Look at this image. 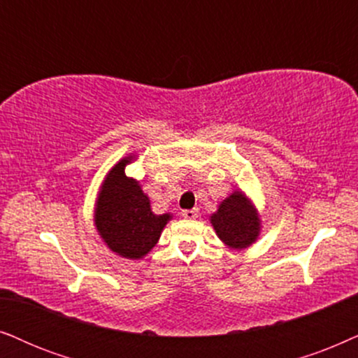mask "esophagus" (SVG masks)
Listing matches in <instances>:
<instances>
[{
  "label": "esophagus",
  "instance_id": "obj_1",
  "mask_svg": "<svg viewBox=\"0 0 358 358\" xmlns=\"http://www.w3.org/2000/svg\"><path fill=\"white\" fill-rule=\"evenodd\" d=\"M198 209H185V211L182 213V216L185 219H196L198 217Z\"/></svg>",
  "mask_w": 358,
  "mask_h": 358
}]
</instances>
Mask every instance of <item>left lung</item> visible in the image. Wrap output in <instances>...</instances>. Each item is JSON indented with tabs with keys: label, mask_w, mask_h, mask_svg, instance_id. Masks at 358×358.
<instances>
[{
	"label": "left lung",
	"mask_w": 358,
	"mask_h": 358,
	"mask_svg": "<svg viewBox=\"0 0 358 358\" xmlns=\"http://www.w3.org/2000/svg\"><path fill=\"white\" fill-rule=\"evenodd\" d=\"M209 222L222 244L232 250H244L255 244L262 232L259 209L242 189H234L224 198L209 216Z\"/></svg>",
	"instance_id": "obj_1"
}]
</instances>
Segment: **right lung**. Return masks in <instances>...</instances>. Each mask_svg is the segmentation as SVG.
<instances>
[{"mask_svg": "<svg viewBox=\"0 0 358 358\" xmlns=\"http://www.w3.org/2000/svg\"><path fill=\"white\" fill-rule=\"evenodd\" d=\"M127 154L116 162L99 185L94 201L93 224L99 239L114 254L141 260L154 249L173 214H155L150 199L137 178L126 175V166L137 160Z\"/></svg>", "mask_w": 358, "mask_h": 358, "instance_id": "add662e5", "label": "right lung"}]
</instances>
